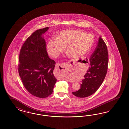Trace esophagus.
Returning a JSON list of instances; mask_svg holds the SVG:
<instances>
[{
	"instance_id": "obj_1",
	"label": "esophagus",
	"mask_w": 129,
	"mask_h": 129,
	"mask_svg": "<svg viewBox=\"0 0 129 129\" xmlns=\"http://www.w3.org/2000/svg\"><path fill=\"white\" fill-rule=\"evenodd\" d=\"M68 65H67V64L66 63H63L62 64L57 63L56 64V71L64 72L67 70V68H68Z\"/></svg>"
}]
</instances>
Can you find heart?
Listing matches in <instances>:
<instances>
[{"label": "heart", "instance_id": "b5f03b06", "mask_svg": "<svg viewBox=\"0 0 129 129\" xmlns=\"http://www.w3.org/2000/svg\"><path fill=\"white\" fill-rule=\"evenodd\" d=\"M93 44L94 37L90 34L78 30H67L60 33L56 38L49 40L47 50L50 55L57 57L66 46L67 51L73 57L78 58L88 53Z\"/></svg>", "mask_w": 129, "mask_h": 129}]
</instances>
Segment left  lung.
Instances as JSON below:
<instances>
[{
    "instance_id": "1",
    "label": "left lung",
    "mask_w": 129,
    "mask_h": 129,
    "mask_svg": "<svg viewBox=\"0 0 129 129\" xmlns=\"http://www.w3.org/2000/svg\"><path fill=\"white\" fill-rule=\"evenodd\" d=\"M108 49L103 40L100 37L95 51L89 59L90 67L82 80L80 88L73 92L79 98H86L92 95L103 83L106 76L109 62Z\"/></svg>"
}]
</instances>
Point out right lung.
Here are the masks:
<instances>
[{"label": "right lung", "instance_id": "obj_1", "mask_svg": "<svg viewBox=\"0 0 129 129\" xmlns=\"http://www.w3.org/2000/svg\"><path fill=\"white\" fill-rule=\"evenodd\" d=\"M46 27L34 31L20 49L18 70L25 88L31 95L45 98L52 94L57 81L53 75L55 62L48 56L43 34Z\"/></svg>", "mask_w": 129, "mask_h": 129}]
</instances>
